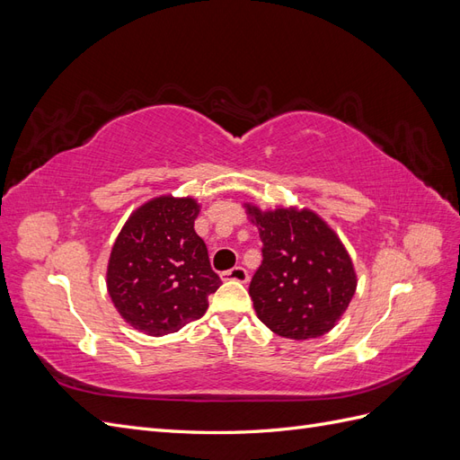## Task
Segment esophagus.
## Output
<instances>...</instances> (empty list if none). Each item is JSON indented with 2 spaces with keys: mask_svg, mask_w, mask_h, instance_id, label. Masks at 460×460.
I'll return each mask as SVG.
<instances>
[{
  "mask_svg": "<svg viewBox=\"0 0 460 460\" xmlns=\"http://www.w3.org/2000/svg\"><path fill=\"white\" fill-rule=\"evenodd\" d=\"M220 278L225 282H242V284H245L249 280V274H247V270L243 267H234L230 270L222 272Z\"/></svg>",
  "mask_w": 460,
  "mask_h": 460,
  "instance_id": "34e87169",
  "label": "esophagus"
}]
</instances>
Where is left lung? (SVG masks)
I'll return each mask as SVG.
<instances>
[{
  "label": "left lung",
  "instance_id": "left-lung-1",
  "mask_svg": "<svg viewBox=\"0 0 460 460\" xmlns=\"http://www.w3.org/2000/svg\"><path fill=\"white\" fill-rule=\"evenodd\" d=\"M245 213L262 242V262L249 284L259 320L289 340L324 336L357 289L351 257L336 232L309 208L261 211L245 203Z\"/></svg>",
  "mask_w": 460,
  "mask_h": 460
}]
</instances>
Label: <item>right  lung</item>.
<instances>
[{
    "label": "right lung",
    "mask_w": 460,
    "mask_h": 460,
    "mask_svg": "<svg viewBox=\"0 0 460 460\" xmlns=\"http://www.w3.org/2000/svg\"><path fill=\"white\" fill-rule=\"evenodd\" d=\"M198 215L196 199L155 198L136 208L111 249V301L147 336H166L201 318L222 284L193 230Z\"/></svg>",
    "instance_id": "right-lung-1"
}]
</instances>
